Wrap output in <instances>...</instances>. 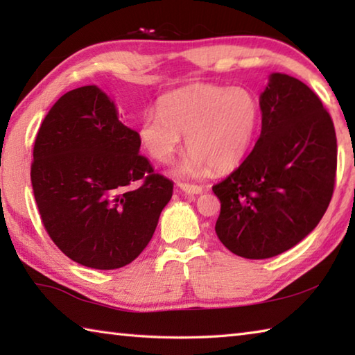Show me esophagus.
<instances>
[{
  "mask_svg": "<svg viewBox=\"0 0 355 355\" xmlns=\"http://www.w3.org/2000/svg\"><path fill=\"white\" fill-rule=\"evenodd\" d=\"M180 189H182L183 192H186V194L189 196H194V194H200V192H203V186H199V184H189V183H180Z\"/></svg>",
  "mask_w": 355,
  "mask_h": 355,
  "instance_id": "obj_1",
  "label": "esophagus"
}]
</instances>
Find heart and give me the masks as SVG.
Instances as JSON below:
<instances>
[{
  "label": "heart",
  "instance_id": "heart-1",
  "mask_svg": "<svg viewBox=\"0 0 355 355\" xmlns=\"http://www.w3.org/2000/svg\"><path fill=\"white\" fill-rule=\"evenodd\" d=\"M260 120L255 95L243 87L191 84L163 95L156 112L137 125L141 146L158 163H169L186 136L191 152L180 166L184 175L225 172L248 152Z\"/></svg>",
  "mask_w": 355,
  "mask_h": 355
}]
</instances>
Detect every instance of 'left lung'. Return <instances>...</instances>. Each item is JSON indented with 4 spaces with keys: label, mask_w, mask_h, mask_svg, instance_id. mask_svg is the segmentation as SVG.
<instances>
[{
    "label": "left lung",
    "mask_w": 355,
    "mask_h": 355,
    "mask_svg": "<svg viewBox=\"0 0 355 355\" xmlns=\"http://www.w3.org/2000/svg\"><path fill=\"white\" fill-rule=\"evenodd\" d=\"M261 133L250 155L213 186L216 235L235 255L261 260L291 249L332 199L336 136L330 114L302 81L272 73L260 95Z\"/></svg>",
    "instance_id": "left-lung-1"
}]
</instances>
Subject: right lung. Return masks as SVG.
Masks as SVG:
<instances>
[{
  "instance_id": "add662e5",
  "label": "right lung",
  "mask_w": 355,
  "mask_h": 355,
  "mask_svg": "<svg viewBox=\"0 0 355 355\" xmlns=\"http://www.w3.org/2000/svg\"><path fill=\"white\" fill-rule=\"evenodd\" d=\"M139 147L137 131L97 86L64 94L48 111L31 183L48 236L70 260L117 269L147 248L173 183L153 172Z\"/></svg>"
}]
</instances>
